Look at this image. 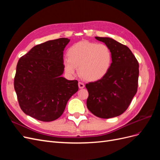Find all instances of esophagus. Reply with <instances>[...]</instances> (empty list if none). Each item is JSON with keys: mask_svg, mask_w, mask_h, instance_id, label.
Wrapping results in <instances>:
<instances>
[{"mask_svg": "<svg viewBox=\"0 0 160 160\" xmlns=\"http://www.w3.org/2000/svg\"><path fill=\"white\" fill-rule=\"evenodd\" d=\"M78 85H79V89H83V88H84L85 85H84V83H82V82H79Z\"/></svg>", "mask_w": 160, "mask_h": 160, "instance_id": "esophagus-1", "label": "esophagus"}]
</instances>
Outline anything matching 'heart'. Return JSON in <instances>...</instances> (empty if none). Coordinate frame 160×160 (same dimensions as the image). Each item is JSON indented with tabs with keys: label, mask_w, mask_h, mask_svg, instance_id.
<instances>
[{
	"label": "heart",
	"mask_w": 160,
	"mask_h": 160,
	"mask_svg": "<svg viewBox=\"0 0 160 160\" xmlns=\"http://www.w3.org/2000/svg\"><path fill=\"white\" fill-rule=\"evenodd\" d=\"M67 58L63 61L67 73L75 75L76 67H79V75L90 81L103 78L112 62V54L107 45L88 41L72 45L67 51Z\"/></svg>",
	"instance_id": "obj_1"
}]
</instances>
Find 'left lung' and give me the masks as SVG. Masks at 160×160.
Segmentation results:
<instances>
[{
  "label": "left lung",
  "mask_w": 160,
  "mask_h": 160,
  "mask_svg": "<svg viewBox=\"0 0 160 160\" xmlns=\"http://www.w3.org/2000/svg\"><path fill=\"white\" fill-rule=\"evenodd\" d=\"M95 38L109 48L112 62L103 78L85 85L87 107L97 117L109 119L125 112L136 94L139 63L127 46L109 37Z\"/></svg>",
  "instance_id": "obj_1"
}]
</instances>
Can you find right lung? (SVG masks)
I'll use <instances>...</instances> for the list:
<instances>
[{"label": "right lung", "mask_w": 160, "mask_h": 160, "mask_svg": "<svg viewBox=\"0 0 160 160\" xmlns=\"http://www.w3.org/2000/svg\"><path fill=\"white\" fill-rule=\"evenodd\" d=\"M67 38L48 41L32 47L18 60L14 88L25 114L52 122L63 113L67 101L78 91V81L61 77Z\"/></svg>", "instance_id": "obj_1"}]
</instances>
